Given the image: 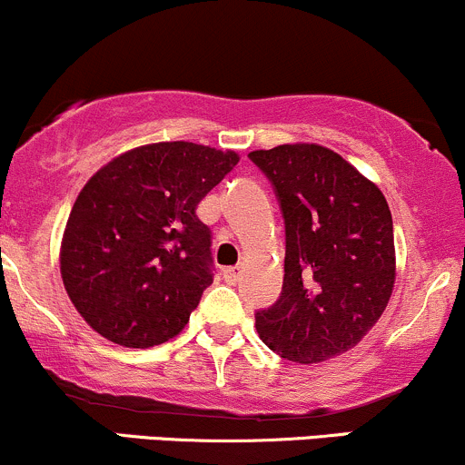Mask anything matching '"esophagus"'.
<instances>
[{
	"label": "esophagus",
	"mask_w": 465,
	"mask_h": 465,
	"mask_svg": "<svg viewBox=\"0 0 465 465\" xmlns=\"http://www.w3.org/2000/svg\"><path fill=\"white\" fill-rule=\"evenodd\" d=\"M239 277H242V266H232V268H226V271H223V282L231 283V286L239 282Z\"/></svg>",
	"instance_id": "1"
}]
</instances>
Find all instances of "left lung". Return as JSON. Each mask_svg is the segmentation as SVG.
Segmentation results:
<instances>
[{
    "label": "left lung",
    "instance_id": "obj_1",
    "mask_svg": "<svg viewBox=\"0 0 465 465\" xmlns=\"http://www.w3.org/2000/svg\"><path fill=\"white\" fill-rule=\"evenodd\" d=\"M248 157L268 174L286 219L282 297L254 328L288 361L319 363L357 346L397 279L392 214L377 183L319 143Z\"/></svg>",
    "mask_w": 465,
    "mask_h": 465
}]
</instances>
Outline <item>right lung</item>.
Listing matches in <instances>:
<instances>
[{
	"mask_svg": "<svg viewBox=\"0 0 465 465\" xmlns=\"http://www.w3.org/2000/svg\"><path fill=\"white\" fill-rule=\"evenodd\" d=\"M237 162L234 151L159 142L88 179L64 228L59 271L94 332L151 348L186 328L213 283L211 228L194 211Z\"/></svg>",
	"mask_w": 465,
	"mask_h": 465,
	"instance_id": "obj_1",
	"label": "right lung"
}]
</instances>
